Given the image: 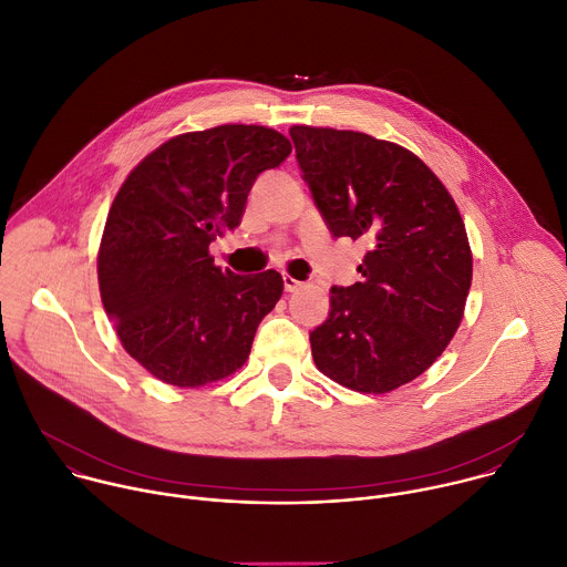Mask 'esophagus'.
I'll use <instances>...</instances> for the list:
<instances>
[{
	"label": "esophagus",
	"instance_id": "obj_1",
	"mask_svg": "<svg viewBox=\"0 0 567 567\" xmlns=\"http://www.w3.org/2000/svg\"><path fill=\"white\" fill-rule=\"evenodd\" d=\"M282 282H285V291H298L300 289V280H296L293 276H289V274H285L282 276Z\"/></svg>",
	"mask_w": 567,
	"mask_h": 567
}]
</instances>
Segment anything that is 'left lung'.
Instances as JSON below:
<instances>
[{
  "mask_svg": "<svg viewBox=\"0 0 567 567\" xmlns=\"http://www.w3.org/2000/svg\"><path fill=\"white\" fill-rule=\"evenodd\" d=\"M302 179L334 237L368 241L363 282L332 287L309 332L316 368L383 394L429 370L457 332L473 276L460 210L420 156L363 132L293 125Z\"/></svg>",
  "mask_w": 567,
  "mask_h": 567,
  "instance_id": "obj_1",
  "label": "left lung"
}]
</instances>
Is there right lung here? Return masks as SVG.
Returning <instances> with one entry per match:
<instances>
[{"label": "right lung", "mask_w": 567, "mask_h": 567, "mask_svg": "<svg viewBox=\"0 0 567 567\" xmlns=\"http://www.w3.org/2000/svg\"><path fill=\"white\" fill-rule=\"evenodd\" d=\"M289 154L271 127L217 125L158 145L123 182L99 249L101 298L125 352L164 383L199 388L249 359L282 276L221 271L208 247Z\"/></svg>", "instance_id": "right-lung-1"}]
</instances>
